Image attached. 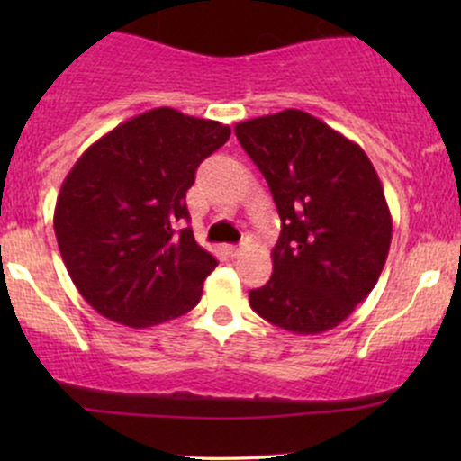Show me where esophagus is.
I'll return each instance as SVG.
<instances>
[{
  "instance_id": "obj_1",
  "label": "esophagus",
  "mask_w": 461,
  "mask_h": 461,
  "mask_svg": "<svg viewBox=\"0 0 461 461\" xmlns=\"http://www.w3.org/2000/svg\"><path fill=\"white\" fill-rule=\"evenodd\" d=\"M242 251H245V245H230V247H227V253H230L231 258H238Z\"/></svg>"
}]
</instances>
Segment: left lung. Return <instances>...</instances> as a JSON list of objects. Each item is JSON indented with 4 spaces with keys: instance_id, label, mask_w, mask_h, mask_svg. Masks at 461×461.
Returning a JSON list of instances; mask_svg holds the SVG:
<instances>
[{
    "instance_id": "obj_1",
    "label": "left lung",
    "mask_w": 461,
    "mask_h": 461,
    "mask_svg": "<svg viewBox=\"0 0 461 461\" xmlns=\"http://www.w3.org/2000/svg\"><path fill=\"white\" fill-rule=\"evenodd\" d=\"M282 219L273 275L249 293L264 321L301 336L333 330L384 271L393 219L384 186L357 142L303 110L238 123Z\"/></svg>"
}]
</instances>
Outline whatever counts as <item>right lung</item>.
<instances>
[{
    "label": "right lung",
    "instance_id": "1",
    "mask_svg": "<svg viewBox=\"0 0 461 461\" xmlns=\"http://www.w3.org/2000/svg\"><path fill=\"white\" fill-rule=\"evenodd\" d=\"M230 125L153 108L93 142L56 201L60 256L105 319L151 327L199 303L216 258L197 245L186 193L194 171L230 139Z\"/></svg>",
    "mask_w": 461,
    "mask_h": 461
}]
</instances>
